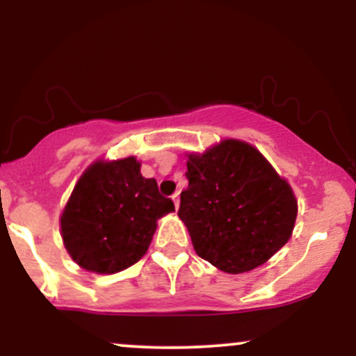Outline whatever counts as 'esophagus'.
Returning a JSON list of instances; mask_svg holds the SVG:
<instances>
[{
  "label": "esophagus",
  "mask_w": 356,
  "mask_h": 356,
  "mask_svg": "<svg viewBox=\"0 0 356 356\" xmlns=\"http://www.w3.org/2000/svg\"><path fill=\"white\" fill-rule=\"evenodd\" d=\"M172 201L175 204V207H179V191H175L172 194Z\"/></svg>",
  "instance_id": "obj_1"
}]
</instances>
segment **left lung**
I'll list each match as a JSON object with an SVG mask.
<instances>
[{
    "instance_id": "1",
    "label": "left lung",
    "mask_w": 356,
    "mask_h": 356,
    "mask_svg": "<svg viewBox=\"0 0 356 356\" xmlns=\"http://www.w3.org/2000/svg\"><path fill=\"white\" fill-rule=\"evenodd\" d=\"M179 218L195 252L212 266L251 271L288 243L298 204L291 187L254 147L224 140L189 155Z\"/></svg>"
}]
</instances>
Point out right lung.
I'll return each mask as SVG.
<instances>
[{
  "label": "right lung",
  "instance_id": "1",
  "mask_svg": "<svg viewBox=\"0 0 356 356\" xmlns=\"http://www.w3.org/2000/svg\"><path fill=\"white\" fill-rule=\"evenodd\" d=\"M175 209L134 157L97 162L76 182L61 216V236L73 261L112 275L145 254L157 219Z\"/></svg>",
  "mask_w": 356,
  "mask_h": 356
}]
</instances>
